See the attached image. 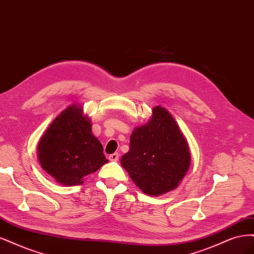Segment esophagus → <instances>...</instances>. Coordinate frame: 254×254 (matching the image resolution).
<instances>
[{
    "instance_id": "esophagus-1",
    "label": "esophagus",
    "mask_w": 254,
    "mask_h": 254,
    "mask_svg": "<svg viewBox=\"0 0 254 254\" xmlns=\"http://www.w3.org/2000/svg\"><path fill=\"white\" fill-rule=\"evenodd\" d=\"M109 159L111 161H118L119 159V154L118 153H114V154H111L109 156Z\"/></svg>"
}]
</instances>
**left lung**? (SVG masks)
Returning <instances> with one entry per match:
<instances>
[{"instance_id":"obj_1","label":"left lung","mask_w":254,"mask_h":254,"mask_svg":"<svg viewBox=\"0 0 254 254\" xmlns=\"http://www.w3.org/2000/svg\"><path fill=\"white\" fill-rule=\"evenodd\" d=\"M120 162L144 194L160 196L183 182L191 165V153L173 116L156 105L148 124L134 128L129 150Z\"/></svg>"}]
</instances>
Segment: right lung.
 Instances as JSON below:
<instances>
[{"label": "right lung", "mask_w": 254, "mask_h": 254, "mask_svg": "<svg viewBox=\"0 0 254 254\" xmlns=\"http://www.w3.org/2000/svg\"><path fill=\"white\" fill-rule=\"evenodd\" d=\"M37 157L46 173L65 187L83 184L85 176L109 162L92 133L91 119L76 103L62 111L41 136Z\"/></svg>", "instance_id": "right-lung-1"}]
</instances>
